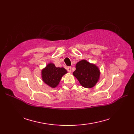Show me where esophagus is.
Masks as SVG:
<instances>
[{
	"label": "esophagus",
	"instance_id": "esophagus-1",
	"mask_svg": "<svg viewBox=\"0 0 134 134\" xmlns=\"http://www.w3.org/2000/svg\"><path fill=\"white\" fill-rule=\"evenodd\" d=\"M67 70L69 72H71V67H67Z\"/></svg>",
	"mask_w": 134,
	"mask_h": 134
}]
</instances>
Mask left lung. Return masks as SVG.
I'll return each instance as SVG.
<instances>
[{"mask_svg":"<svg viewBox=\"0 0 134 134\" xmlns=\"http://www.w3.org/2000/svg\"><path fill=\"white\" fill-rule=\"evenodd\" d=\"M73 75L82 86L92 88L98 81L100 71L95 64L90 63L86 60H82L76 63Z\"/></svg>","mask_w":134,"mask_h":134,"instance_id":"obj_1","label":"left lung"}]
</instances>
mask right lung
Here are the masks:
<instances>
[{
	"mask_svg": "<svg viewBox=\"0 0 134 134\" xmlns=\"http://www.w3.org/2000/svg\"><path fill=\"white\" fill-rule=\"evenodd\" d=\"M67 73L63 67H56L53 63H49L41 71L42 81L51 87L55 88L59 83L62 76Z\"/></svg>",
	"mask_w": 134,
	"mask_h": 134,
	"instance_id": "obj_1",
	"label": "right lung"
}]
</instances>
